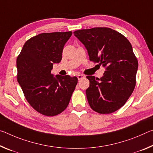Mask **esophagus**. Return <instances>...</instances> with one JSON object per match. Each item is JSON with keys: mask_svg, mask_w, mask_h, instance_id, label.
I'll return each instance as SVG.
<instances>
[{"mask_svg": "<svg viewBox=\"0 0 153 153\" xmlns=\"http://www.w3.org/2000/svg\"><path fill=\"white\" fill-rule=\"evenodd\" d=\"M85 75H83V74H78V75H77V78H78L79 80H81L82 79H83V78H85Z\"/></svg>", "mask_w": 153, "mask_h": 153, "instance_id": "esophagus-1", "label": "esophagus"}]
</instances>
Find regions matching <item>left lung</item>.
<instances>
[{"instance_id": "obj_1", "label": "left lung", "mask_w": 153, "mask_h": 153, "mask_svg": "<svg viewBox=\"0 0 153 153\" xmlns=\"http://www.w3.org/2000/svg\"><path fill=\"white\" fill-rule=\"evenodd\" d=\"M74 34L87 50L89 59L106 70L100 79L87 76L90 85L86 96L90 107L100 114L117 111L127 102L136 85L138 62L131 43L123 35L109 27L79 30Z\"/></svg>"}]
</instances>
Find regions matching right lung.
<instances>
[{"label":"right lung","instance_id":"right-lung-1","mask_svg":"<svg viewBox=\"0 0 153 153\" xmlns=\"http://www.w3.org/2000/svg\"><path fill=\"white\" fill-rule=\"evenodd\" d=\"M72 32L39 34L25 42L17 57V81L34 109L55 116L66 108L78 79L69 75L56 76L51 71L59 63L62 51Z\"/></svg>","mask_w":153,"mask_h":153}]
</instances>
